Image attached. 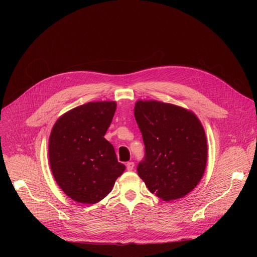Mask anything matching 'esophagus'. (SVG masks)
Masks as SVG:
<instances>
[{
  "label": "esophagus",
  "instance_id": "obj_1",
  "mask_svg": "<svg viewBox=\"0 0 257 257\" xmlns=\"http://www.w3.org/2000/svg\"><path fill=\"white\" fill-rule=\"evenodd\" d=\"M126 167H127V170H128V171H132V170L134 169V163H133V162H128L127 165H126Z\"/></svg>",
  "mask_w": 257,
  "mask_h": 257
}]
</instances>
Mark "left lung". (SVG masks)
<instances>
[{"instance_id":"1","label":"left lung","mask_w":257,"mask_h":257,"mask_svg":"<svg viewBox=\"0 0 257 257\" xmlns=\"http://www.w3.org/2000/svg\"><path fill=\"white\" fill-rule=\"evenodd\" d=\"M134 116L145 146L138 176L165 201L184 197L196 187L206 167L207 144L200 121L186 108L158 100H138Z\"/></svg>"}]
</instances>
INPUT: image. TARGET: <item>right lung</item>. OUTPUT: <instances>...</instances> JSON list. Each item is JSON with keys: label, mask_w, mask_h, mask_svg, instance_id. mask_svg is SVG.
Segmentation results:
<instances>
[{"label": "right lung", "mask_w": 257, "mask_h": 257, "mask_svg": "<svg viewBox=\"0 0 257 257\" xmlns=\"http://www.w3.org/2000/svg\"><path fill=\"white\" fill-rule=\"evenodd\" d=\"M115 101H93L70 109L55 123L49 141L54 178L71 199L93 204L112 191L125 171L103 136L116 112Z\"/></svg>", "instance_id": "1"}]
</instances>
